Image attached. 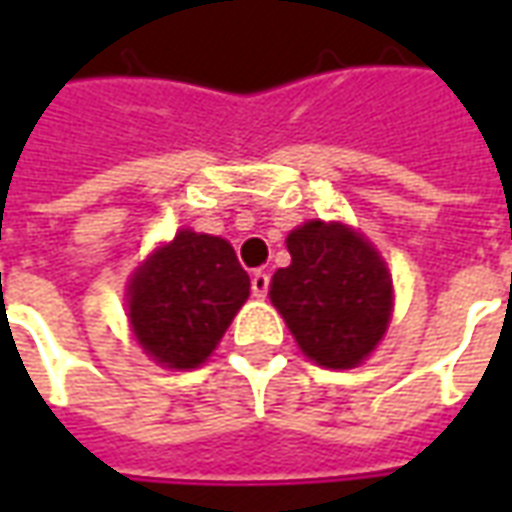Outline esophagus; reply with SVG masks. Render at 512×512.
<instances>
[{"instance_id": "34e87169", "label": "esophagus", "mask_w": 512, "mask_h": 512, "mask_svg": "<svg viewBox=\"0 0 512 512\" xmlns=\"http://www.w3.org/2000/svg\"><path fill=\"white\" fill-rule=\"evenodd\" d=\"M268 285H271V277H268L266 271H255L252 274V293H255V299H266Z\"/></svg>"}]
</instances>
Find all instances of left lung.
<instances>
[{
    "label": "left lung",
    "instance_id": "obj_1",
    "mask_svg": "<svg viewBox=\"0 0 512 512\" xmlns=\"http://www.w3.org/2000/svg\"><path fill=\"white\" fill-rule=\"evenodd\" d=\"M290 266L271 279V304L315 365L345 370L376 351L392 318L384 257L348 224L312 219L288 235Z\"/></svg>",
    "mask_w": 512,
    "mask_h": 512
}]
</instances>
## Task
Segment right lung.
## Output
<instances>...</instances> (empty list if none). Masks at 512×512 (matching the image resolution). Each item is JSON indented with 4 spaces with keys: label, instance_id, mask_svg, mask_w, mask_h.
<instances>
[{
    "label": "right lung",
    "instance_id": "obj_1",
    "mask_svg": "<svg viewBox=\"0 0 512 512\" xmlns=\"http://www.w3.org/2000/svg\"><path fill=\"white\" fill-rule=\"evenodd\" d=\"M126 296L142 351L158 365L191 370L249 299V274L224 238L180 230L136 268Z\"/></svg>",
    "mask_w": 512,
    "mask_h": 512
}]
</instances>
